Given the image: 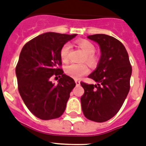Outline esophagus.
<instances>
[{
	"instance_id": "1",
	"label": "esophagus",
	"mask_w": 146,
	"mask_h": 146,
	"mask_svg": "<svg viewBox=\"0 0 146 146\" xmlns=\"http://www.w3.org/2000/svg\"><path fill=\"white\" fill-rule=\"evenodd\" d=\"M75 84L77 86H79L80 84V80H75Z\"/></svg>"
}]
</instances>
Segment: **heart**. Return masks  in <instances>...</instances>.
Masks as SVG:
<instances>
[{
  "instance_id": "b5f03b06",
  "label": "heart",
  "mask_w": 146,
  "mask_h": 146,
  "mask_svg": "<svg viewBox=\"0 0 146 146\" xmlns=\"http://www.w3.org/2000/svg\"><path fill=\"white\" fill-rule=\"evenodd\" d=\"M77 44L85 54V56H84V61L87 62L89 64H95L97 61V58L94 54V52L96 50L94 44L87 40L78 41ZM69 49H70V44L68 43L63 44V46L60 49V56L62 62H68ZM65 72L67 75L70 76L71 78L74 79H80L89 72V68L86 64H70L66 66L65 68Z\"/></svg>"
}]
</instances>
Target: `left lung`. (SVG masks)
I'll return each mask as SVG.
<instances>
[{"instance_id":"left-lung-1","label":"left lung","mask_w":146,"mask_h":146,"mask_svg":"<svg viewBox=\"0 0 146 146\" xmlns=\"http://www.w3.org/2000/svg\"><path fill=\"white\" fill-rule=\"evenodd\" d=\"M99 44L102 56L96 70L89 78L98 83L81 82L84 89L80 98L82 110L86 119L104 122L117 113L130 90L132 67L123 44L105 34L87 36Z\"/></svg>"}]
</instances>
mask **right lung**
<instances>
[{
  "label": "right lung",
  "mask_w": 146,
  "mask_h": 146,
  "mask_svg": "<svg viewBox=\"0 0 146 146\" xmlns=\"http://www.w3.org/2000/svg\"><path fill=\"white\" fill-rule=\"evenodd\" d=\"M75 36L45 33L29 41L20 53L15 68L19 92L29 110L38 119H57L66 110L76 84L63 74L60 51ZM53 76L60 78L57 85L50 81Z\"/></svg>",
  "instance_id": "right-lung-1"
}]
</instances>
